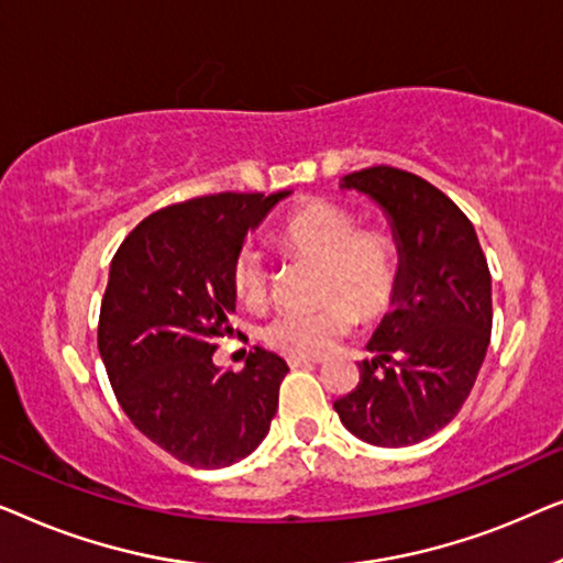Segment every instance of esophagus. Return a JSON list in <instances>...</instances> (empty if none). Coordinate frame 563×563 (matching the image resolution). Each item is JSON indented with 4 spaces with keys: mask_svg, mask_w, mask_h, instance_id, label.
I'll return each instance as SVG.
<instances>
[{
    "mask_svg": "<svg viewBox=\"0 0 563 563\" xmlns=\"http://www.w3.org/2000/svg\"><path fill=\"white\" fill-rule=\"evenodd\" d=\"M287 364H289L291 368L314 366V364H320V358H310V356H287Z\"/></svg>",
    "mask_w": 563,
    "mask_h": 563,
    "instance_id": "1",
    "label": "esophagus"
}]
</instances>
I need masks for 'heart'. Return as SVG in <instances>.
<instances>
[{
    "label": "heart",
    "mask_w": 563,
    "mask_h": 563,
    "mask_svg": "<svg viewBox=\"0 0 563 563\" xmlns=\"http://www.w3.org/2000/svg\"><path fill=\"white\" fill-rule=\"evenodd\" d=\"M274 243L291 258L320 266L314 312H282L261 330L266 345L289 356H322L356 322H374L395 305L402 284V249L382 228H358L356 214L325 199H307L274 230ZM238 302L261 307L268 297V268L251 245L230 261Z\"/></svg>",
    "instance_id": "b5f03b06"
}]
</instances>
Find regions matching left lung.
<instances>
[{
	"instance_id": "obj_1",
	"label": "left lung",
	"mask_w": 563,
	"mask_h": 563,
	"mask_svg": "<svg viewBox=\"0 0 563 563\" xmlns=\"http://www.w3.org/2000/svg\"><path fill=\"white\" fill-rule=\"evenodd\" d=\"M341 187L376 199L402 249L395 310L376 328L338 418L372 445L399 449L456 418L492 335V276L472 220L418 174L368 166Z\"/></svg>"
}]
</instances>
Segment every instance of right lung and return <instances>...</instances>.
Here are the masks:
<instances>
[{
  "label": "right lung",
  "instance_id": "1",
  "mask_svg": "<svg viewBox=\"0 0 563 563\" xmlns=\"http://www.w3.org/2000/svg\"><path fill=\"white\" fill-rule=\"evenodd\" d=\"M222 195L168 205L137 222L114 253L97 343L114 397L141 433L195 468H220L258 449L289 366L256 349L243 372L212 364L233 335L230 261L287 197Z\"/></svg>",
  "mask_w": 563,
  "mask_h": 563
}]
</instances>
